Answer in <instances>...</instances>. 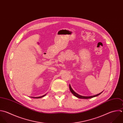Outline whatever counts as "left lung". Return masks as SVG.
Masks as SVG:
<instances>
[{
  "label": "left lung",
  "instance_id": "8db88e82",
  "mask_svg": "<svg viewBox=\"0 0 123 123\" xmlns=\"http://www.w3.org/2000/svg\"><path fill=\"white\" fill-rule=\"evenodd\" d=\"M69 88H70V90L71 91V92H72V93L74 96H75L76 97L78 98H85V99H88V98H94L95 97H97L99 95H100L102 92L99 93V94H97V95H93V96H81V95H80L79 94H78L77 93H76L75 92H74V91L72 89V88L71 87V85L70 84L69 85Z\"/></svg>",
  "mask_w": 123,
  "mask_h": 123
}]
</instances>
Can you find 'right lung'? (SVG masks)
Instances as JSON below:
<instances>
[{"mask_svg": "<svg viewBox=\"0 0 123 123\" xmlns=\"http://www.w3.org/2000/svg\"><path fill=\"white\" fill-rule=\"evenodd\" d=\"M46 94H45V95H43V96H41V97H31V98H42V97H44L45 95H46Z\"/></svg>", "mask_w": 123, "mask_h": 123, "instance_id": "1", "label": "right lung"}]
</instances>
